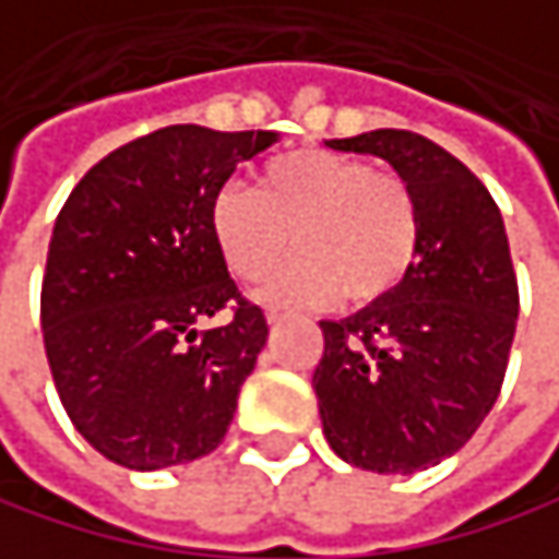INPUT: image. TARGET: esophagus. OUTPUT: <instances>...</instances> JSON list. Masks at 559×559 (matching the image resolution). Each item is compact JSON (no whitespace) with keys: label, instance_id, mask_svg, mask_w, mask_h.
<instances>
[{"label":"esophagus","instance_id":"obj_1","mask_svg":"<svg viewBox=\"0 0 559 559\" xmlns=\"http://www.w3.org/2000/svg\"><path fill=\"white\" fill-rule=\"evenodd\" d=\"M264 318H267V324H282V321H288V318H292V311H288V308L271 305V308H264Z\"/></svg>","mask_w":559,"mask_h":559}]
</instances>
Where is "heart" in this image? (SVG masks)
I'll list each match as a JSON object with an SVG mask.
<instances>
[{
	"instance_id": "1",
	"label": "heart",
	"mask_w": 559,
	"mask_h": 559,
	"mask_svg": "<svg viewBox=\"0 0 559 559\" xmlns=\"http://www.w3.org/2000/svg\"><path fill=\"white\" fill-rule=\"evenodd\" d=\"M212 238L238 282H261L292 248L301 258L267 282L261 301H383L419 254V202L396 173L367 159L298 150L261 169L258 189L225 186L209 212Z\"/></svg>"
}]
</instances>
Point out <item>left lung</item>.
Wrapping results in <instances>:
<instances>
[{"label":"left lung","instance_id":"obj_1","mask_svg":"<svg viewBox=\"0 0 559 559\" xmlns=\"http://www.w3.org/2000/svg\"><path fill=\"white\" fill-rule=\"evenodd\" d=\"M328 146L386 159L416 192L423 235L393 295L321 321L324 439L357 468L413 475L455 455L501 393L518 328L504 218L485 182L419 133L370 130Z\"/></svg>","mask_w":559,"mask_h":559}]
</instances>
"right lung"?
<instances>
[{"mask_svg":"<svg viewBox=\"0 0 559 559\" xmlns=\"http://www.w3.org/2000/svg\"><path fill=\"white\" fill-rule=\"evenodd\" d=\"M274 140L163 127L91 166L58 212L41 282L51 380L87 445L123 468L195 462L228 432L267 321L228 277L209 212Z\"/></svg>","mask_w":559,"mask_h":559,"instance_id":"obj_1","label":"right lung"}]
</instances>
